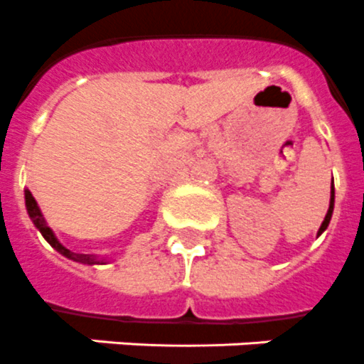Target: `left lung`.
Wrapping results in <instances>:
<instances>
[{
	"label": "left lung",
	"mask_w": 364,
	"mask_h": 364,
	"mask_svg": "<svg viewBox=\"0 0 364 364\" xmlns=\"http://www.w3.org/2000/svg\"><path fill=\"white\" fill-rule=\"evenodd\" d=\"M333 207H335V188H333V185H331V198H329V209H328V213H326V218H323V222H322V225H320L316 237H320V235H322L323 231L328 229L329 220H331V215H333Z\"/></svg>",
	"instance_id": "1"
}]
</instances>
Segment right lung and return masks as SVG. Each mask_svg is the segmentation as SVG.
<instances>
[{"label": "right lung", "instance_id": "1", "mask_svg": "<svg viewBox=\"0 0 364 364\" xmlns=\"http://www.w3.org/2000/svg\"><path fill=\"white\" fill-rule=\"evenodd\" d=\"M26 207H27V215H29V218H31V222L35 224V228L38 229L42 233V237H44L48 242H50L51 248H55L57 252L60 253V255H64L66 259H72V261L75 262H81V264H105L107 259H100L97 255H90V253H73L70 252L66 246H63V244L59 242V239L55 237L53 229L48 225V222L44 220V215H42L41 207H38V203H36V200L33 198V194L26 188Z\"/></svg>", "mask_w": 364, "mask_h": 364}]
</instances>
